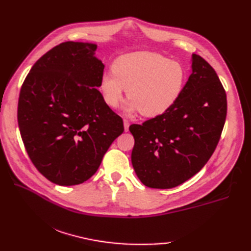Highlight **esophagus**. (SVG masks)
<instances>
[{"mask_svg":"<svg viewBox=\"0 0 251 251\" xmlns=\"http://www.w3.org/2000/svg\"><path fill=\"white\" fill-rule=\"evenodd\" d=\"M123 124H124V129L125 131H128V128H129V122L127 120H124L123 121Z\"/></svg>","mask_w":251,"mask_h":251,"instance_id":"34e87169","label":"esophagus"}]
</instances>
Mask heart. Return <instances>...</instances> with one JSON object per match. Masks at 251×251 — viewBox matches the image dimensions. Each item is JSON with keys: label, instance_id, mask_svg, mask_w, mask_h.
<instances>
[{"label": "heart", "instance_id": "heart-1", "mask_svg": "<svg viewBox=\"0 0 251 251\" xmlns=\"http://www.w3.org/2000/svg\"><path fill=\"white\" fill-rule=\"evenodd\" d=\"M185 71L179 62L158 52L136 51L114 61L113 70L103 72L100 88L105 103L116 108L126 93L127 114L141 111L157 116L172 108L182 92Z\"/></svg>", "mask_w": 251, "mask_h": 251}]
</instances>
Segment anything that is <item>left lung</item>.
Returning a JSON list of instances; mask_svg holds the SVG:
<instances>
[{"mask_svg":"<svg viewBox=\"0 0 251 251\" xmlns=\"http://www.w3.org/2000/svg\"><path fill=\"white\" fill-rule=\"evenodd\" d=\"M192 73L179 98L163 114L132 124L131 164L141 182L172 189L204 167L219 142L226 117V95L216 71L192 54Z\"/></svg>","mask_w":251,"mask_h":251,"instance_id":"left-lung-1","label":"left lung"}]
</instances>
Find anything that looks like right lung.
<instances>
[{
    "mask_svg": "<svg viewBox=\"0 0 251 251\" xmlns=\"http://www.w3.org/2000/svg\"><path fill=\"white\" fill-rule=\"evenodd\" d=\"M97 45L65 42L42 56L20 89L18 126L36 169L58 185H75L97 172L124 131L100 87L104 65Z\"/></svg>",
    "mask_w": 251,
    "mask_h": 251,
    "instance_id": "1",
    "label": "right lung"
}]
</instances>
